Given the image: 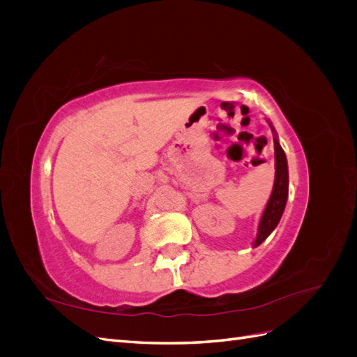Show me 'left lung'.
I'll return each mask as SVG.
<instances>
[{"label": "left lung", "instance_id": "obj_1", "mask_svg": "<svg viewBox=\"0 0 357 357\" xmlns=\"http://www.w3.org/2000/svg\"><path fill=\"white\" fill-rule=\"evenodd\" d=\"M271 131L274 134V159H275V178H274V188L271 192V197L268 199L266 207L262 213V218L259 220L256 240L253 247L261 245L271 234L282 219L284 213V207L289 197V169H287V159L284 155V150L278 143V137L273 123L268 121Z\"/></svg>", "mask_w": 357, "mask_h": 357}]
</instances>
